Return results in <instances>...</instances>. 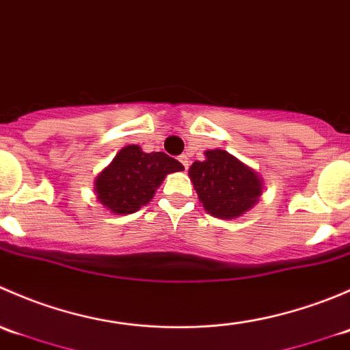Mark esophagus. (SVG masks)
<instances>
[{
    "label": "esophagus",
    "instance_id": "34e87169",
    "mask_svg": "<svg viewBox=\"0 0 350 350\" xmlns=\"http://www.w3.org/2000/svg\"><path fill=\"white\" fill-rule=\"evenodd\" d=\"M179 161H181V164L185 165V169L189 167V157H188V155H186V154L179 155Z\"/></svg>",
    "mask_w": 350,
    "mask_h": 350
}]
</instances>
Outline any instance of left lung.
Wrapping results in <instances>:
<instances>
[{
    "instance_id": "8db88e82",
    "label": "left lung",
    "mask_w": 350,
    "mask_h": 350,
    "mask_svg": "<svg viewBox=\"0 0 350 350\" xmlns=\"http://www.w3.org/2000/svg\"><path fill=\"white\" fill-rule=\"evenodd\" d=\"M188 174L206 213L221 220L242 217L264 189L259 172L224 149L206 150L204 161L193 162Z\"/></svg>"
}]
</instances>
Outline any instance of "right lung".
<instances>
[{"instance_id":"add662e5","label":"right lung","mask_w":350,"mask_h":350,"mask_svg":"<svg viewBox=\"0 0 350 350\" xmlns=\"http://www.w3.org/2000/svg\"><path fill=\"white\" fill-rule=\"evenodd\" d=\"M183 164L164 152H144L125 146L94 179L98 201L113 215H130L152 200L164 178L183 171Z\"/></svg>"}]
</instances>
